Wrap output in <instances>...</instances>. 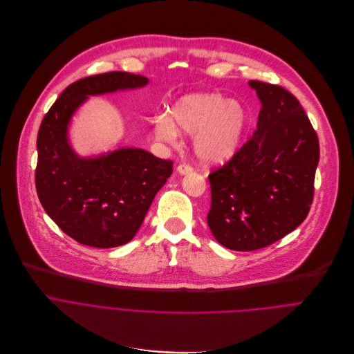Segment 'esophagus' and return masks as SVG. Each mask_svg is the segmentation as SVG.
<instances>
[{
    "mask_svg": "<svg viewBox=\"0 0 354 354\" xmlns=\"http://www.w3.org/2000/svg\"><path fill=\"white\" fill-rule=\"evenodd\" d=\"M177 173L181 174V176L189 174V173H192V167L189 165H185V163L180 165V166H177Z\"/></svg>",
    "mask_w": 354,
    "mask_h": 354,
    "instance_id": "obj_1",
    "label": "esophagus"
}]
</instances>
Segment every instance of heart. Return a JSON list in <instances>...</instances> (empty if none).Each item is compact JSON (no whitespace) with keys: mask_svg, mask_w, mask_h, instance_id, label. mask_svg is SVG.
I'll return each instance as SVG.
<instances>
[{"mask_svg":"<svg viewBox=\"0 0 354 354\" xmlns=\"http://www.w3.org/2000/svg\"><path fill=\"white\" fill-rule=\"evenodd\" d=\"M247 129V109L215 92L185 95L173 103L169 114H159L153 121L155 136L169 145L177 142L180 132L194 133V153L205 163L230 159Z\"/></svg>","mask_w":354,"mask_h":354,"instance_id":"1","label":"heart"}]
</instances>
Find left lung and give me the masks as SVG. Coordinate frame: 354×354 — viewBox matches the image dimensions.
Instances as JSON below:
<instances>
[{"label":"left lung","instance_id":"obj_1","mask_svg":"<svg viewBox=\"0 0 354 354\" xmlns=\"http://www.w3.org/2000/svg\"><path fill=\"white\" fill-rule=\"evenodd\" d=\"M262 104L252 138L209 174L207 226L233 251L270 245L299 227L314 196L318 136L300 102L286 89L250 81Z\"/></svg>","mask_w":354,"mask_h":354}]
</instances>
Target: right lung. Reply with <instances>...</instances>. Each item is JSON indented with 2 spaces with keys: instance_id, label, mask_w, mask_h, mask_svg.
I'll return each mask as SVG.
<instances>
[{
  "instance_id": "add662e5",
  "label": "right lung",
  "mask_w": 354,
  "mask_h": 354,
  "mask_svg": "<svg viewBox=\"0 0 354 354\" xmlns=\"http://www.w3.org/2000/svg\"><path fill=\"white\" fill-rule=\"evenodd\" d=\"M149 80L100 74L69 85L44 115L37 133L36 189L46 214L69 237L96 248L124 245L142 225L173 162L139 148L80 156L69 142V124L89 96L145 88Z\"/></svg>"
}]
</instances>
